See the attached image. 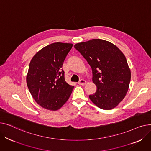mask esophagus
Returning <instances> with one entry per match:
<instances>
[{
	"label": "esophagus",
	"mask_w": 151,
	"mask_h": 151,
	"mask_svg": "<svg viewBox=\"0 0 151 151\" xmlns=\"http://www.w3.org/2000/svg\"><path fill=\"white\" fill-rule=\"evenodd\" d=\"M78 84H80V85L84 86V85H85L86 84V81L85 80H81L80 81L78 82Z\"/></svg>",
	"instance_id": "34e87169"
}]
</instances>
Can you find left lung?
I'll return each mask as SVG.
<instances>
[{
    "label": "left lung",
    "mask_w": 151,
    "mask_h": 151,
    "mask_svg": "<svg viewBox=\"0 0 151 151\" xmlns=\"http://www.w3.org/2000/svg\"><path fill=\"white\" fill-rule=\"evenodd\" d=\"M92 70L96 92L89 99L99 108L109 110L116 107L127 93L131 71L124 54L112 43L92 39L75 46Z\"/></svg>",
    "instance_id": "8db88e82"
}]
</instances>
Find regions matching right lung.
Wrapping results in <instances>:
<instances>
[{"mask_svg": "<svg viewBox=\"0 0 151 151\" xmlns=\"http://www.w3.org/2000/svg\"><path fill=\"white\" fill-rule=\"evenodd\" d=\"M72 43L56 42L38 51L31 59L26 81L37 104L50 111L60 109L68 100L74 86L66 83L62 65Z\"/></svg>", "mask_w": 151, "mask_h": 151, "instance_id": "add662e5", "label": "right lung"}]
</instances>
